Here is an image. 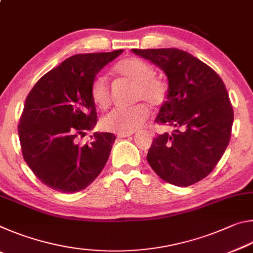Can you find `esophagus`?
Returning a JSON list of instances; mask_svg holds the SVG:
<instances>
[{
    "instance_id": "1",
    "label": "esophagus",
    "mask_w": 253,
    "mask_h": 253,
    "mask_svg": "<svg viewBox=\"0 0 253 253\" xmlns=\"http://www.w3.org/2000/svg\"><path fill=\"white\" fill-rule=\"evenodd\" d=\"M132 135V132H118L117 134V136L118 137H129V136H131Z\"/></svg>"
}]
</instances>
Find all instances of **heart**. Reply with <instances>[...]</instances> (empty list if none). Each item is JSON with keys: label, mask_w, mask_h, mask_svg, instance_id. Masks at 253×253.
Returning <instances> with one entry per match:
<instances>
[{"label": "heart", "mask_w": 253, "mask_h": 253, "mask_svg": "<svg viewBox=\"0 0 253 253\" xmlns=\"http://www.w3.org/2000/svg\"><path fill=\"white\" fill-rule=\"evenodd\" d=\"M115 72L124 79L134 83L132 100H145L152 106H162L168 99L169 84L155 76V68L145 60L129 57L115 66ZM91 99L97 107L106 109L110 104V84L107 77L97 75L90 87ZM151 116V110L144 102L111 110L102 118L105 129L115 132H132L143 127Z\"/></svg>", "instance_id": "obj_1"}]
</instances>
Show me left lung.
I'll use <instances>...</instances> for the list:
<instances>
[{
	"label": "left lung",
	"mask_w": 253,
	"mask_h": 253,
	"mask_svg": "<svg viewBox=\"0 0 253 253\" xmlns=\"http://www.w3.org/2000/svg\"><path fill=\"white\" fill-rule=\"evenodd\" d=\"M155 63L169 79V96L155 122L173 132L154 138L147 161L158 176L190 186L212 172L231 138L233 108L223 81L211 67L186 51L132 49Z\"/></svg>",
	"instance_id": "obj_1"
}]
</instances>
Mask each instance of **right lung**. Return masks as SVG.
<instances>
[{
	"label": "right lung",
	"mask_w": 253,
	"mask_h": 253,
	"mask_svg": "<svg viewBox=\"0 0 253 253\" xmlns=\"http://www.w3.org/2000/svg\"><path fill=\"white\" fill-rule=\"evenodd\" d=\"M123 51L72 55L29 92L18 125L21 151L46 186L75 193L90 185L105 168L116 136L95 132L84 145L77 139L97 123L90 95L93 78Z\"/></svg>",
	"instance_id": "obj_1"
}]
</instances>
